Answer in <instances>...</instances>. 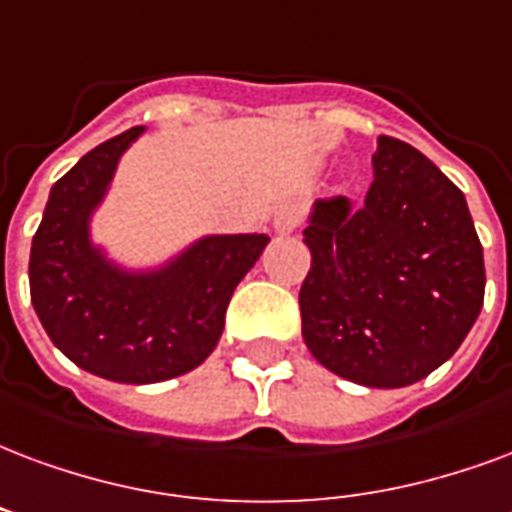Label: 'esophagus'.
Here are the masks:
<instances>
[{
  "label": "esophagus",
  "mask_w": 512,
  "mask_h": 512,
  "mask_svg": "<svg viewBox=\"0 0 512 512\" xmlns=\"http://www.w3.org/2000/svg\"><path fill=\"white\" fill-rule=\"evenodd\" d=\"M301 222V203L295 200H287L282 206L276 208L274 214V230L276 233H293L295 227Z\"/></svg>",
  "instance_id": "34e87169"
}]
</instances>
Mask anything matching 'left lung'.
<instances>
[{
	"mask_svg": "<svg viewBox=\"0 0 512 512\" xmlns=\"http://www.w3.org/2000/svg\"><path fill=\"white\" fill-rule=\"evenodd\" d=\"M366 200H317L298 304L317 361L366 388H404L461 347L486 293L464 192L399 138L380 135Z\"/></svg>",
	"mask_w": 512,
	"mask_h": 512,
	"instance_id": "left-lung-1",
	"label": "left lung"
}]
</instances>
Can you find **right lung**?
<instances>
[{
	"label": "right lung",
	"mask_w": 512,
	"mask_h": 512,
	"mask_svg": "<svg viewBox=\"0 0 512 512\" xmlns=\"http://www.w3.org/2000/svg\"><path fill=\"white\" fill-rule=\"evenodd\" d=\"M143 127L121 132L56 181L32 238L29 293L45 333L86 372L127 385L192 372L217 347L230 295L268 236H206L154 271H124L89 238L119 157Z\"/></svg>",
	"instance_id": "right-lung-1"
}]
</instances>
